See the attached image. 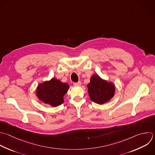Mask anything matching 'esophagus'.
Here are the masks:
<instances>
[{"instance_id": "obj_1", "label": "esophagus", "mask_w": 155, "mask_h": 155, "mask_svg": "<svg viewBox=\"0 0 155 155\" xmlns=\"http://www.w3.org/2000/svg\"><path fill=\"white\" fill-rule=\"evenodd\" d=\"M73 84H74V85H76V86H79V85H81V82L80 81H79V82H74Z\"/></svg>"}]
</instances>
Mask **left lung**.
I'll return each mask as SVG.
<instances>
[{"label": "left lung", "mask_w": 155, "mask_h": 155, "mask_svg": "<svg viewBox=\"0 0 155 155\" xmlns=\"http://www.w3.org/2000/svg\"><path fill=\"white\" fill-rule=\"evenodd\" d=\"M87 87L90 99L99 104L109 101L114 94L115 88L113 84L102 80L97 75L91 77Z\"/></svg>", "instance_id": "8db88e82"}]
</instances>
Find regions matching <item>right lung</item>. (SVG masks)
Here are the masks:
<instances>
[{"instance_id":"1","label":"right lung","mask_w":155,"mask_h":155,"mask_svg":"<svg viewBox=\"0 0 155 155\" xmlns=\"http://www.w3.org/2000/svg\"><path fill=\"white\" fill-rule=\"evenodd\" d=\"M69 85L53 78L45 82L37 88L36 94L42 102L52 107H57L64 102V96L67 92Z\"/></svg>"}]
</instances>
